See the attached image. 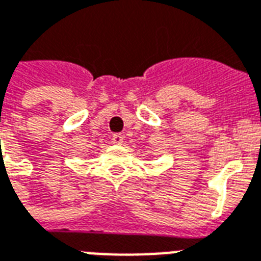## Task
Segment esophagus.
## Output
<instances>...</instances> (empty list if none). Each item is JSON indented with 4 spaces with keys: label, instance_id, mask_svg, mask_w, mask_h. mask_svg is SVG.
<instances>
[{
    "label": "esophagus",
    "instance_id": "esophagus-1",
    "mask_svg": "<svg viewBox=\"0 0 261 261\" xmlns=\"http://www.w3.org/2000/svg\"><path fill=\"white\" fill-rule=\"evenodd\" d=\"M122 141H124V136H122V135H120V133H116V135H113V136H112V143L113 144H118V145H120Z\"/></svg>",
    "mask_w": 261,
    "mask_h": 261
}]
</instances>
